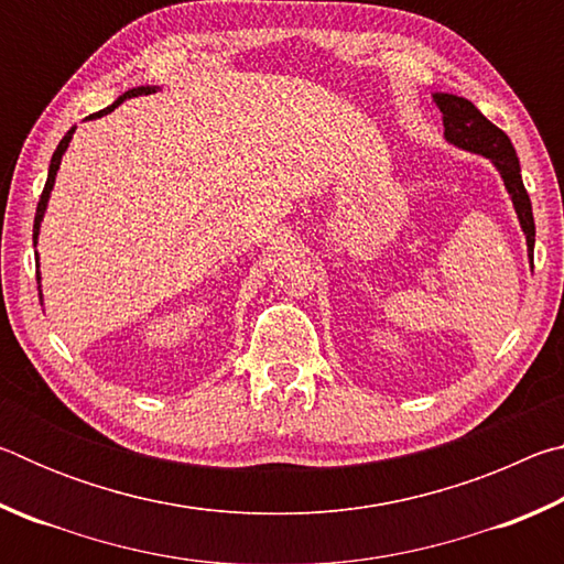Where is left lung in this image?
Segmentation results:
<instances>
[{
  "label": "left lung",
  "mask_w": 564,
  "mask_h": 564,
  "mask_svg": "<svg viewBox=\"0 0 564 564\" xmlns=\"http://www.w3.org/2000/svg\"><path fill=\"white\" fill-rule=\"evenodd\" d=\"M433 99L443 111V127H445L443 137L447 144H453L455 149L470 151V154H480L485 159H490V164L498 169V174L502 176V184L510 194L514 214H518L524 241H528V256L532 259V248H534L532 204H530L528 191H524L520 161H518V154H514V147L508 139V133L495 127L492 121L485 119L482 111L465 97H457V94H447V91H435Z\"/></svg>",
  "instance_id": "1"
}]
</instances>
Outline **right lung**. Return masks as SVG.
<instances>
[{"label": "right lung", "mask_w": 564, "mask_h": 564, "mask_svg": "<svg viewBox=\"0 0 564 564\" xmlns=\"http://www.w3.org/2000/svg\"><path fill=\"white\" fill-rule=\"evenodd\" d=\"M161 87H133V89H129V91H123L121 97L111 104V107H107V109H101V111H97V113H91L89 119H99V117H107V113H111L113 109L119 107V104H123L127 99H133V97H147V94H154V91H159ZM74 131H76V127H72L69 131L64 133V139L59 141V147H56V151H54V156H52V164H50V174H46V184H44V191H42V198H40V206H36V216H34V246H36V241H40V231H42V221H44V214H46V206H50V196H52V188H54V181H56V171H59V166H62V156H64V151L69 149V141H72V137H74ZM36 259V263H40V253L34 256ZM36 281H40V299H42V273L36 271Z\"/></svg>", "instance_id": "1"}]
</instances>
